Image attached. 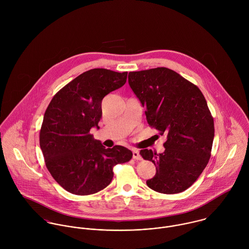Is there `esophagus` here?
Wrapping results in <instances>:
<instances>
[{
	"mask_svg": "<svg viewBox=\"0 0 249 249\" xmlns=\"http://www.w3.org/2000/svg\"><path fill=\"white\" fill-rule=\"evenodd\" d=\"M132 153H133V159H135V160H142V157H141L138 149H133Z\"/></svg>",
	"mask_w": 249,
	"mask_h": 249,
	"instance_id": "34e87169",
	"label": "esophagus"
}]
</instances>
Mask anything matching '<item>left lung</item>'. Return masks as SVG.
<instances>
[{
	"instance_id": "left-lung-1",
	"label": "left lung",
	"mask_w": 249,
	"mask_h": 249,
	"mask_svg": "<svg viewBox=\"0 0 249 249\" xmlns=\"http://www.w3.org/2000/svg\"><path fill=\"white\" fill-rule=\"evenodd\" d=\"M128 83L145 107L149 126L167 135L163 153L140 151L156 166L154 178L146 185L167 195L187 190L206 168L213 145V116L202 92L166 67L130 71Z\"/></svg>"
}]
</instances>
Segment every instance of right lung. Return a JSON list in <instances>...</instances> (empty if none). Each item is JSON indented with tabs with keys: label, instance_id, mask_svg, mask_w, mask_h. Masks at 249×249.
I'll use <instances>...</instances> for the list:
<instances>
[{
	"label": "right lung",
	"instance_id": "obj_1",
	"mask_svg": "<svg viewBox=\"0 0 249 249\" xmlns=\"http://www.w3.org/2000/svg\"><path fill=\"white\" fill-rule=\"evenodd\" d=\"M126 77L127 71H84L61 88L45 111L39 133L45 164L71 194L87 196L104 190L113 178V168L132 158L126 147L106 148L90 134L93 126L99 128L103 99L122 87Z\"/></svg>",
	"mask_w": 249,
	"mask_h": 249
}]
</instances>
